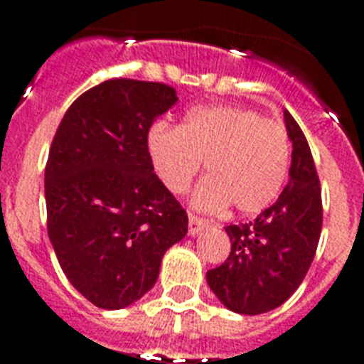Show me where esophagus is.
I'll list each match as a JSON object with an SVG mask.
<instances>
[{
	"instance_id": "esophagus-1",
	"label": "esophagus",
	"mask_w": 364,
	"mask_h": 364,
	"mask_svg": "<svg viewBox=\"0 0 364 364\" xmlns=\"http://www.w3.org/2000/svg\"><path fill=\"white\" fill-rule=\"evenodd\" d=\"M204 227H205L204 219H200V217L188 213V234H191V236H196L198 232H202Z\"/></svg>"
}]
</instances>
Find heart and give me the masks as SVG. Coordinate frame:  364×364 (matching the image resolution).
<instances>
[{
	"label": "heart",
	"mask_w": 364,
	"mask_h": 364,
	"mask_svg": "<svg viewBox=\"0 0 364 364\" xmlns=\"http://www.w3.org/2000/svg\"><path fill=\"white\" fill-rule=\"evenodd\" d=\"M154 173L170 193H185L204 162L194 204L208 211L232 205L257 215L282 193L291 166V141L282 122L238 105H200L181 126L154 122L147 132Z\"/></svg>",
	"instance_id": "1"
}]
</instances>
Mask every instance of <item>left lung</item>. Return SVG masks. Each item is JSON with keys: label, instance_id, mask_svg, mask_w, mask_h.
I'll list each match as a JSON object with an SVG mask.
<instances>
[{"label": "left lung", "instance_id": "1", "mask_svg": "<svg viewBox=\"0 0 364 364\" xmlns=\"http://www.w3.org/2000/svg\"><path fill=\"white\" fill-rule=\"evenodd\" d=\"M293 141L289 183L255 221L228 225L230 255L205 274L228 310L257 316L282 306L299 289L316 257L323 225L321 185L304 132L285 111Z\"/></svg>", "mask_w": 364, "mask_h": 364}]
</instances>
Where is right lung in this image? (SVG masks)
I'll return each mask as SVG.
<instances>
[{
  "label": "right lung",
  "instance_id": "1",
  "mask_svg": "<svg viewBox=\"0 0 364 364\" xmlns=\"http://www.w3.org/2000/svg\"><path fill=\"white\" fill-rule=\"evenodd\" d=\"M164 82L109 79L70 105L45 166L47 232L65 277L121 310L153 287L187 211L154 173L147 132L177 102Z\"/></svg>",
  "mask_w": 364,
  "mask_h": 364
}]
</instances>
